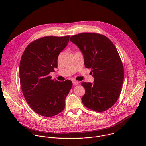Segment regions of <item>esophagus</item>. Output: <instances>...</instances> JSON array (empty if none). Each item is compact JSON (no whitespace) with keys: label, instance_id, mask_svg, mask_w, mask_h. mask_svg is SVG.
Listing matches in <instances>:
<instances>
[{"label":"esophagus","instance_id":"obj_1","mask_svg":"<svg viewBox=\"0 0 146 146\" xmlns=\"http://www.w3.org/2000/svg\"><path fill=\"white\" fill-rule=\"evenodd\" d=\"M72 83H73V85H76L78 84V82L77 81H76V80H73Z\"/></svg>","mask_w":146,"mask_h":146}]
</instances>
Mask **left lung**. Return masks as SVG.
Masks as SVG:
<instances>
[{
	"label": "left lung",
	"instance_id": "obj_1",
	"mask_svg": "<svg viewBox=\"0 0 146 146\" xmlns=\"http://www.w3.org/2000/svg\"><path fill=\"white\" fill-rule=\"evenodd\" d=\"M70 41L81 50L85 67L91 68L94 78L93 84L81 83L85 90L83 104L96 112L106 111L116 102L124 78L123 65L115 46L104 35L92 33L73 35Z\"/></svg>",
	"mask_w": 146,
	"mask_h": 146
}]
</instances>
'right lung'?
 <instances>
[{"label":"right lung","mask_w":146,"mask_h":146,"mask_svg":"<svg viewBox=\"0 0 146 146\" xmlns=\"http://www.w3.org/2000/svg\"><path fill=\"white\" fill-rule=\"evenodd\" d=\"M70 37L45 36L35 40L27 45L22 56V91L31 108L42 116L52 117L62 111L72 86L71 80L58 82L49 76L57 67L58 57L67 45Z\"/></svg>","instance_id":"add662e5"}]
</instances>
